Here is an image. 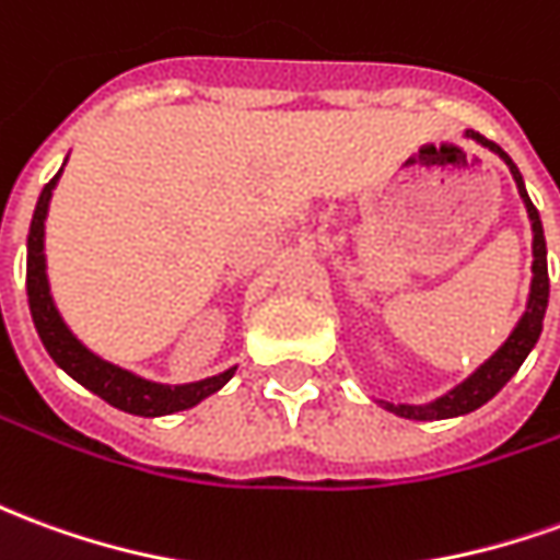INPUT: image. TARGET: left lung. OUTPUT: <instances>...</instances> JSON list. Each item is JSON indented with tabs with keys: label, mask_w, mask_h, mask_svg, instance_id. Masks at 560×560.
Listing matches in <instances>:
<instances>
[{
	"label": "left lung",
	"mask_w": 560,
	"mask_h": 560,
	"mask_svg": "<svg viewBox=\"0 0 560 560\" xmlns=\"http://www.w3.org/2000/svg\"><path fill=\"white\" fill-rule=\"evenodd\" d=\"M470 139H476L479 144H485L488 151H494L506 166H510L512 178H515V187H518V197L525 199L527 218H530V230H534V279H530V296H527L525 315L518 318L515 330L510 334V339L488 358V361L470 375L464 378L457 388H452L443 397H436L433 402H424V406H409V402H388L378 400L388 412L400 418H412V421H443V418L467 416L472 409H479L485 402L491 400L512 375L518 373V366L525 363V358L530 354V348L537 346L539 334H542V318H546V306H549V267H546V236H542V221H539V212L534 209V202L527 197L525 182H522V172L512 163L510 154L498 148L494 142H488L479 132L467 130Z\"/></svg>",
	"instance_id": "obj_1"
}]
</instances>
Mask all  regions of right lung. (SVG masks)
I'll return each mask as SVG.
<instances>
[{
    "label": "right lung",
    "mask_w": 560,
    "mask_h": 560,
    "mask_svg": "<svg viewBox=\"0 0 560 560\" xmlns=\"http://www.w3.org/2000/svg\"><path fill=\"white\" fill-rule=\"evenodd\" d=\"M62 172V170H60ZM60 172L50 178L42 197L35 202L33 224H30V236H26V296H30V312H33V324L42 346L48 348V354L54 363L66 370L75 378L78 385H84L93 390L96 397H103L105 402H112L115 409H124L130 416H172L197 406L199 400H206L209 394L221 390L233 378L236 366H230L224 373L202 378V382H187V385H160L151 378L130 373L117 363L103 361L100 354H93L81 339H78L66 320L54 306L48 284V264H45V218H48L50 194L60 182Z\"/></svg>",
    "instance_id": "add662e5"
}]
</instances>
